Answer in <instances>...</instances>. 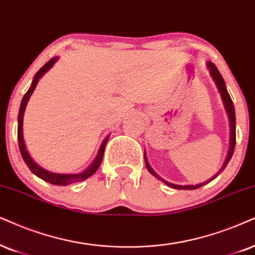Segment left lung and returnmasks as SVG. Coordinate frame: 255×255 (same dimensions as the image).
<instances>
[{
    "instance_id": "1",
    "label": "left lung",
    "mask_w": 255,
    "mask_h": 255,
    "mask_svg": "<svg viewBox=\"0 0 255 255\" xmlns=\"http://www.w3.org/2000/svg\"><path fill=\"white\" fill-rule=\"evenodd\" d=\"M208 68H209V70H211L212 77H213L215 83H217L218 89L220 90L221 98H222V100H224L225 107H226V111L228 113V117H230V122H231V146H230V150H228V155L226 157V160H225V163H224V166H222V168L219 170V173L217 174V175H214L213 178L209 179L208 181H206L204 183H199V185H195V186L194 185H192V186H180V185H174V183H170L168 181H165V180H163V179H161L160 176L157 175V174L154 172L153 169H151V167L149 166V163H148V161H147L146 154H144V162H146L147 169L149 170L150 174H153V175L155 176V178L160 179L161 181H163L167 186L172 187V188H175V189H196V188H199V187L206 185V183H208L209 181H212V180L217 178L219 174H220L222 170L225 169V167H226L227 163L230 162V160L232 159V155H233V153H234V148H235V111H234L233 101H232L231 96H230V94H228V92H227V89H226V85H225L224 79H222L221 74L218 70L217 66H215L214 63L208 62Z\"/></svg>"
}]
</instances>
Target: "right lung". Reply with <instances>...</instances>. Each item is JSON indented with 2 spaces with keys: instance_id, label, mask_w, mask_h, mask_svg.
<instances>
[{
  "instance_id": "right-lung-1",
  "label": "right lung",
  "mask_w": 255,
  "mask_h": 255,
  "mask_svg": "<svg viewBox=\"0 0 255 255\" xmlns=\"http://www.w3.org/2000/svg\"><path fill=\"white\" fill-rule=\"evenodd\" d=\"M57 57H54V59H50L48 62L44 64L42 68L38 70L36 73V75L34 76V80H33V83H31L30 88L28 89V92L25 93L23 99H22V102H21V107H20V112H18V126H17V138H18V148H20V151H21V155L23 157L25 165L28 166V168L33 172L35 175L38 176V178L44 180V181L51 183V185H57V186H67V185H70V183H75V182H80V181H83V180L88 179L89 176H92L93 174H94L98 168L101 165V161H102V157H104V153H105V148H106V143H107L108 141V137L105 138V141L102 142L101 147H100L99 149V154L98 156H96V159L94 160V162L92 163L88 167V169H86L85 172L82 173H79V174H57V173H51V172H48V170L43 169L42 167H40L37 165V163L34 162V160L31 159L30 155L28 154L27 151V148H25V144H24V141H23V131H22V125H23V114H24V109H25V106H27V102L29 98H30V95L33 94L35 87H36L37 82H38V79L43 75L44 73L47 72L48 69L50 68V67H53V64L56 62Z\"/></svg>"
}]
</instances>
